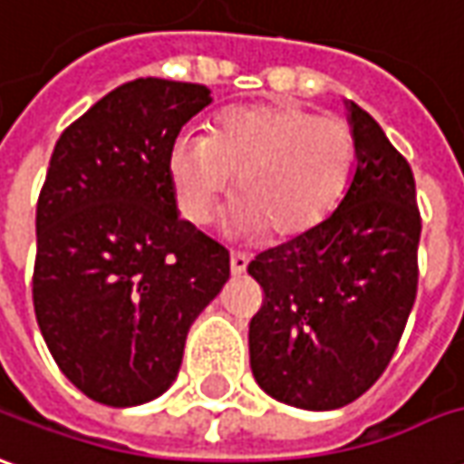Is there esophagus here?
<instances>
[{
    "instance_id": "34e87169",
    "label": "esophagus",
    "mask_w": 464,
    "mask_h": 464,
    "mask_svg": "<svg viewBox=\"0 0 464 464\" xmlns=\"http://www.w3.org/2000/svg\"><path fill=\"white\" fill-rule=\"evenodd\" d=\"M248 266V256L246 254H231V274L233 276H241Z\"/></svg>"
}]
</instances>
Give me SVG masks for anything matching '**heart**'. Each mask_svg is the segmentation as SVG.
<instances>
[{
    "label": "heart",
    "instance_id": "obj_1",
    "mask_svg": "<svg viewBox=\"0 0 464 464\" xmlns=\"http://www.w3.org/2000/svg\"><path fill=\"white\" fill-rule=\"evenodd\" d=\"M358 160L343 119L256 103L220 113L210 134L188 131L169 152L185 218L203 226L236 178L233 228L276 241L317 228L343 200Z\"/></svg>",
    "mask_w": 464,
    "mask_h": 464
}]
</instances>
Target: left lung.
<instances>
[{
    "label": "left lung",
    "mask_w": 464,
    "mask_h": 464,
    "mask_svg": "<svg viewBox=\"0 0 464 464\" xmlns=\"http://www.w3.org/2000/svg\"><path fill=\"white\" fill-rule=\"evenodd\" d=\"M355 172L333 216L261 251L264 289L248 324L251 371L276 401L307 411L351 404L376 383L417 299L421 216L414 172L358 103H348Z\"/></svg>",
    "instance_id": "8db88e82"
}]
</instances>
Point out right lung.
I'll use <instances>...</instances> for the list:
<instances>
[{"label":"right lung","instance_id":"1","mask_svg":"<svg viewBox=\"0 0 464 464\" xmlns=\"http://www.w3.org/2000/svg\"><path fill=\"white\" fill-rule=\"evenodd\" d=\"M200 83L137 78L60 134L37 198L34 317L58 368L106 406L178 378L188 330L231 276L228 251L178 218L169 152L210 103Z\"/></svg>","mask_w":464,"mask_h":464}]
</instances>
